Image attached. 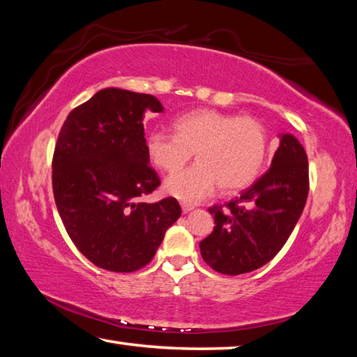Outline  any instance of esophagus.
Listing matches in <instances>:
<instances>
[{"mask_svg":"<svg viewBox=\"0 0 357 357\" xmlns=\"http://www.w3.org/2000/svg\"><path fill=\"white\" fill-rule=\"evenodd\" d=\"M181 208H183V213H190V211L193 209L192 204H187V203H181Z\"/></svg>","mask_w":357,"mask_h":357,"instance_id":"obj_1","label":"esophagus"}]
</instances>
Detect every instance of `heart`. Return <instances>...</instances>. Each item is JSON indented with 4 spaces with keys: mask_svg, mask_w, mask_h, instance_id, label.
<instances>
[{
    "mask_svg": "<svg viewBox=\"0 0 357 357\" xmlns=\"http://www.w3.org/2000/svg\"><path fill=\"white\" fill-rule=\"evenodd\" d=\"M174 134L151 132L146 153L162 172L176 173L195 153L197 164L168 178L165 190L187 203L206 198L219 185L225 193L250 187L269 155V134L263 123L217 110H195L179 116Z\"/></svg>",
    "mask_w": 357,
    "mask_h": 357,
    "instance_id": "b5f03b06",
    "label": "heart"
}]
</instances>
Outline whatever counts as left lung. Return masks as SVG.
Instances as JSON below:
<instances>
[{"label":"left lung","instance_id":"obj_1","mask_svg":"<svg viewBox=\"0 0 357 357\" xmlns=\"http://www.w3.org/2000/svg\"><path fill=\"white\" fill-rule=\"evenodd\" d=\"M279 137L269 170L225 209L209 208L215 227L200 243V252L217 273L239 275L269 263L304 211L309 195L305 149L291 134Z\"/></svg>","mask_w":357,"mask_h":357}]
</instances>
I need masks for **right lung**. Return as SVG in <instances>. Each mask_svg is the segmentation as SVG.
<instances>
[{
  "label": "right lung",
  "mask_w": 357,
  "mask_h": 357,
  "mask_svg": "<svg viewBox=\"0 0 357 357\" xmlns=\"http://www.w3.org/2000/svg\"><path fill=\"white\" fill-rule=\"evenodd\" d=\"M162 113L154 96L105 88L74 108L53 154V195L72 243L112 273L146 266L181 217L174 198L143 203L160 185L149 167L143 116Z\"/></svg>",
  "instance_id": "1"
}]
</instances>
